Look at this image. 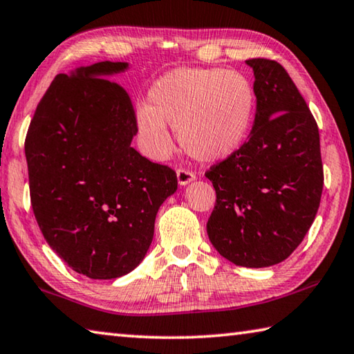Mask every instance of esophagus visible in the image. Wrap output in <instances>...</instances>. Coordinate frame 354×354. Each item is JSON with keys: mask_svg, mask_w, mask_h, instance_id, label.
<instances>
[{"mask_svg": "<svg viewBox=\"0 0 354 354\" xmlns=\"http://www.w3.org/2000/svg\"><path fill=\"white\" fill-rule=\"evenodd\" d=\"M193 180H196V174L191 172L188 169H183V167H180V169H177V182L180 187H185V185L191 183Z\"/></svg>", "mask_w": 354, "mask_h": 354, "instance_id": "34e87169", "label": "esophagus"}]
</instances>
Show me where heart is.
I'll return each instance as SVG.
<instances>
[{"label": "heart", "mask_w": 354, "mask_h": 354, "mask_svg": "<svg viewBox=\"0 0 354 354\" xmlns=\"http://www.w3.org/2000/svg\"><path fill=\"white\" fill-rule=\"evenodd\" d=\"M147 99L136 109V129L145 151L158 160L172 149L167 126L196 160L230 157L249 135L255 109L249 79L222 68H178L158 79Z\"/></svg>", "instance_id": "obj_1"}]
</instances>
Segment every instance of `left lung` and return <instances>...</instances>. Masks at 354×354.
Here are the masks:
<instances>
[{
    "instance_id": "obj_1",
    "label": "left lung",
    "mask_w": 354,
    "mask_h": 354,
    "mask_svg": "<svg viewBox=\"0 0 354 354\" xmlns=\"http://www.w3.org/2000/svg\"><path fill=\"white\" fill-rule=\"evenodd\" d=\"M257 113L252 132L205 177L216 189L208 238L243 268L286 259L313 225L324 189L320 136L288 71L275 60L250 59Z\"/></svg>"
}]
</instances>
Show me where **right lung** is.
Here are the masks:
<instances>
[{"mask_svg": "<svg viewBox=\"0 0 354 354\" xmlns=\"http://www.w3.org/2000/svg\"><path fill=\"white\" fill-rule=\"evenodd\" d=\"M127 68L105 60L57 74L24 141L37 224L93 280L120 278L142 261L158 208L177 189L171 167L130 146L138 132L132 101L107 79Z\"/></svg>", "mask_w": 354, "mask_h": 354, "instance_id": "1", "label": "right lung"}]
</instances>
